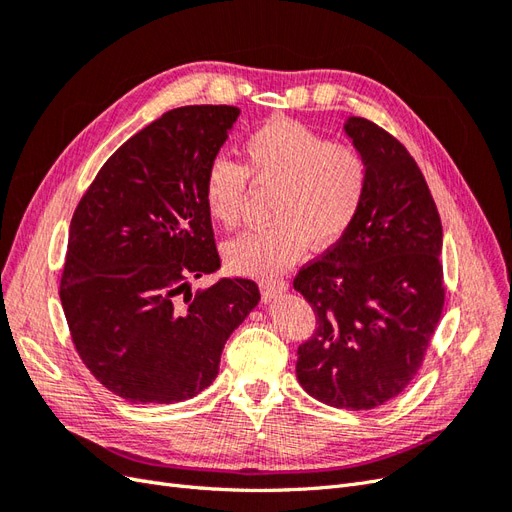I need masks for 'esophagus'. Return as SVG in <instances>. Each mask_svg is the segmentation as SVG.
Listing matches in <instances>:
<instances>
[{
    "instance_id": "esophagus-1",
    "label": "esophagus",
    "mask_w": 512,
    "mask_h": 512,
    "mask_svg": "<svg viewBox=\"0 0 512 512\" xmlns=\"http://www.w3.org/2000/svg\"><path fill=\"white\" fill-rule=\"evenodd\" d=\"M288 290V282L284 280H265L260 284V292H262V299L271 301L277 294H282Z\"/></svg>"
}]
</instances>
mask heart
<instances>
[{
	"instance_id": "b5f03b06",
	"label": "heart",
	"mask_w": 512,
	"mask_h": 512,
	"mask_svg": "<svg viewBox=\"0 0 512 512\" xmlns=\"http://www.w3.org/2000/svg\"><path fill=\"white\" fill-rule=\"evenodd\" d=\"M247 179L275 188L273 224L226 243L224 260L237 275L269 277L297 262L307 245L327 250L346 235L365 203L369 164L350 143L271 119L243 141V166L215 158L205 170V207L218 226H239Z\"/></svg>"
}]
</instances>
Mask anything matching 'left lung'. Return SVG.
I'll use <instances>...</instances> for the list:
<instances>
[{
	"label": "left lung",
	"mask_w": 512,
	"mask_h": 512,
	"mask_svg": "<svg viewBox=\"0 0 512 512\" xmlns=\"http://www.w3.org/2000/svg\"><path fill=\"white\" fill-rule=\"evenodd\" d=\"M344 130L369 164V188L352 228L292 282L316 314L297 378L322 404L371 410L414 380L440 322L442 222L393 134L363 117Z\"/></svg>",
	"instance_id": "left-lung-1"
}]
</instances>
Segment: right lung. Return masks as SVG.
I'll return each mask as SVG.
<instances>
[{"mask_svg": "<svg viewBox=\"0 0 512 512\" xmlns=\"http://www.w3.org/2000/svg\"><path fill=\"white\" fill-rule=\"evenodd\" d=\"M237 106L164 113L104 162L76 205L59 299L72 344L108 391L175 404L215 380L226 339L258 305L256 282H190L220 267L203 198Z\"/></svg>", "mask_w": 512, "mask_h": 512, "instance_id": "obj_1", "label": "right lung"}]
</instances>
